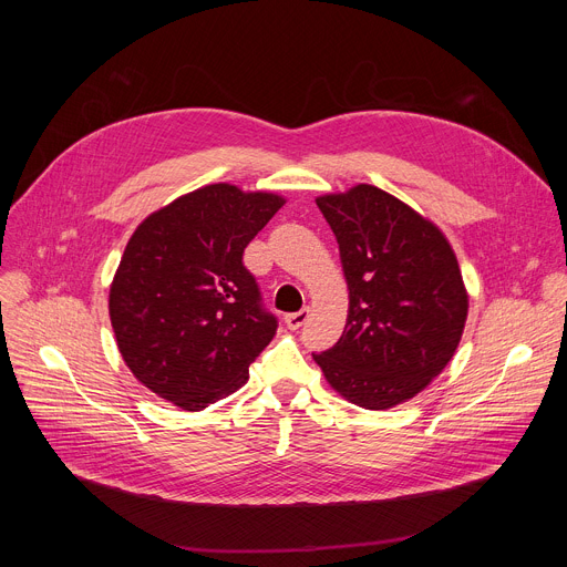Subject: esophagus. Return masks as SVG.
Segmentation results:
<instances>
[{
    "label": "esophagus",
    "mask_w": 567,
    "mask_h": 567,
    "mask_svg": "<svg viewBox=\"0 0 567 567\" xmlns=\"http://www.w3.org/2000/svg\"><path fill=\"white\" fill-rule=\"evenodd\" d=\"M307 318H309V307H305V309H300V311H293V313H287V316H285V322H287L289 330H298V328L305 326Z\"/></svg>",
    "instance_id": "esophagus-1"
}]
</instances>
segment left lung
Masks as SVG:
<instances>
[{"label": "left lung", "mask_w": 567, "mask_h": 567, "mask_svg": "<svg viewBox=\"0 0 567 567\" xmlns=\"http://www.w3.org/2000/svg\"><path fill=\"white\" fill-rule=\"evenodd\" d=\"M350 289L334 348L313 354L330 385L368 411L422 392L453 359L468 296L444 233L385 190L359 184L316 199Z\"/></svg>", "instance_id": "obj_1"}]
</instances>
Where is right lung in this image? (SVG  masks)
<instances>
[{
    "instance_id": "obj_1",
    "label": "right lung",
    "mask_w": 567,
    "mask_h": 567,
    "mask_svg": "<svg viewBox=\"0 0 567 567\" xmlns=\"http://www.w3.org/2000/svg\"><path fill=\"white\" fill-rule=\"evenodd\" d=\"M274 193L210 184L145 217L110 287V318L132 374L184 411H204L249 379L278 318L241 262L282 208Z\"/></svg>"
}]
</instances>
